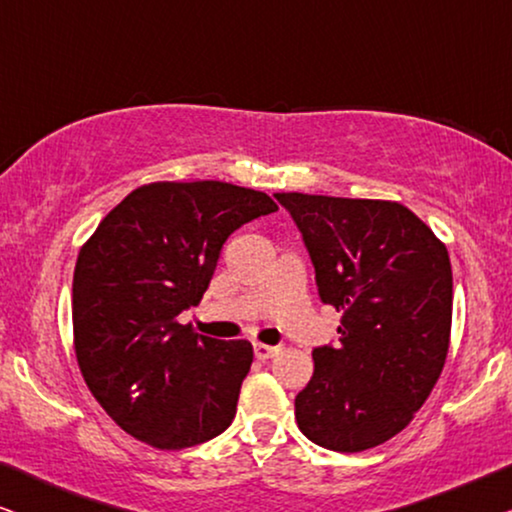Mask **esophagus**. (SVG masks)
I'll return each mask as SVG.
<instances>
[{"mask_svg":"<svg viewBox=\"0 0 512 512\" xmlns=\"http://www.w3.org/2000/svg\"><path fill=\"white\" fill-rule=\"evenodd\" d=\"M254 354L256 359H272V356L279 354V347H272V345H265V342H256L254 345Z\"/></svg>","mask_w":512,"mask_h":512,"instance_id":"esophagus-1","label":"esophagus"}]
</instances>
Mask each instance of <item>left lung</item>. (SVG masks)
<instances>
[{
    "mask_svg": "<svg viewBox=\"0 0 512 512\" xmlns=\"http://www.w3.org/2000/svg\"><path fill=\"white\" fill-rule=\"evenodd\" d=\"M303 233L319 296L342 312L338 347L312 352L296 396L312 443L363 452L401 433L443 373L452 265L426 223L391 200L275 193Z\"/></svg>",
    "mask_w": 512,
    "mask_h": 512,
    "instance_id": "8db88e82",
    "label": "left lung"
}]
</instances>
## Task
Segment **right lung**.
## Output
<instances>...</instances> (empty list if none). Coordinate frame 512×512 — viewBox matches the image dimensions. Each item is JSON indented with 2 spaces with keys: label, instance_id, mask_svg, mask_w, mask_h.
Wrapping results in <instances>:
<instances>
[{
  "label": "right lung",
  "instance_id": "1",
  "mask_svg": "<svg viewBox=\"0 0 512 512\" xmlns=\"http://www.w3.org/2000/svg\"><path fill=\"white\" fill-rule=\"evenodd\" d=\"M275 200L226 181H153L125 195L79 251L74 352L90 394L132 438L184 450L237 410L254 347L179 324L198 305L228 235Z\"/></svg>",
  "mask_w": 512,
  "mask_h": 512
}]
</instances>
